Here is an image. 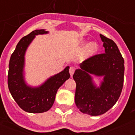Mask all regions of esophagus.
I'll use <instances>...</instances> for the list:
<instances>
[{
  "instance_id": "34e87169",
  "label": "esophagus",
  "mask_w": 135,
  "mask_h": 135,
  "mask_svg": "<svg viewBox=\"0 0 135 135\" xmlns=\"http://www.w3.org/2000/svg\"><path fill=\"white\" fill-rule=\"evenodd\" d=\"M69 71H70V75H71V76H72L75 71V68H74V67H70V70H69Z\"/></svg>"
}]
</instances>
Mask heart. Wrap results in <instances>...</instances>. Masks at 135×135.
<instances>
[{
    "label": "heart",
    "mask_w": 135,
    "mask_h": 135,
    "mask_svg": "<svg viewBox=\"0 0 135 135\" xmlns=\"http://www.w3.org/2000/svg\"><path fill=\"white\" fill-rule=\"evenodd\" d=\"M82 46H84L85 43L84 42H82ZM98 50L99 46L96 42H91V43L89 44L88 46H86V48L85 53H84L85 57H89L90 56H93L98 51Z\"/></svg>",
    "instance_id": "b5f03b06"
}]
</instances>
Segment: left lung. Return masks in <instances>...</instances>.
Instances as JSON below:
<instances>
[{"mask_svg": "<svg viewBox=\"0 0 135 135\" xmlns=\"http://www.w3.org/2000/svg\"><path fill=\"white\" fill-rule=\"evenodd\" d=\"M100 37L105 53L84 61L73 75L76 106L90 115H101L111 109L120 97L124 83V61L116 44L102 34ZM90 74L104 76L99 87L94 84Z\"/></svg>", "mask_w": 135, "mask_h": 135, "instance_id": "left-lung-1", "label": "left lung"}]
</instances>
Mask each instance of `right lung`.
Masks as SVG:
<instances>
[{
	"instance_id": "obj_1",
	"label": "right lung",
	"mask_w": 135,
	"mask_h": 135,
	"mask_svg": "<svg viewBox=\"0 0 135 135\" xmlns=\"http://www.w3.org/2000/svg\"><path fill=\"white\" fill-rule=\"evenodd\" d=\"M47 33L49 32L45 30H36L23 37L17 45L9 61V91L20 108L29 113H42L49 110L54 103L57 90L70 77V67L67 66L63 71L50 77L39 86L32 87L26 84L23 76L26 50L36 36Z\"/></svg>"
}]
</instances>
